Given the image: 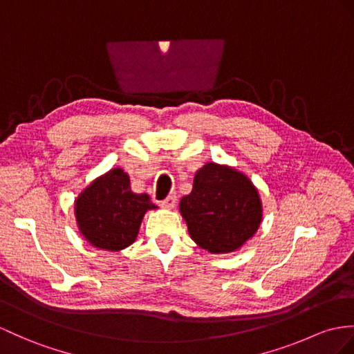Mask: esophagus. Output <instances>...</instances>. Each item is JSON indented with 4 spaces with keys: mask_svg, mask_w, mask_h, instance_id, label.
I'll return each instance as SVG.
<instances>
[{
    "mask_svg": "<svg viewBox=\"0 0 354 354\" xmlns=\"http://www.w3.org/2000/svg\"><path fill=\"white\" fill-rule=\"evenodd\" d=\"M176 203H177V198H176V195H169V196H167V198H165V200L160 201V205L163 207V209H168V210H171V209H174Z\"/></svg>",
    "mask_w": 354,
    "mask_h": 354,
    "instance_id": "obj_1",
    "label": "esophagus"
}]
</instances>
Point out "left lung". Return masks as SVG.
Returning a JSON list of instances; mask_svg holds the SVG:
<instances>
[{
  "label": "left lung",
  "mask_w": 354,
  "mask_h": 354,
  "mask_svg": "<svg viewBox=\"0 0 354 354\" xmlns=\"http://www.w3.org/2000/svg\"><path fill=\"white\" fill-rule=\"evenodd\" d=\"M180 213L194 242L210 254H230L254 237L263 219L258 189L246 174L207 162L196 171Z\"/></svg>",
  "instance_id": "8db88e82"
}]
</instances>
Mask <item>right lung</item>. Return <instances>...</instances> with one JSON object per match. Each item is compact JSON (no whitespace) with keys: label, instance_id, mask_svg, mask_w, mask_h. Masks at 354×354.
<instances>
[{"label":"right lung","instance_id":"add662e5","mask_svg":"<svg viewBox=\"0 0 354 354\" xmlns=\"http://www.w3.org/2000/svg\"><path fill=\"white\" fill-rule=\"evenodd\" d=\"M147 194H135L122 168L109 169L75 200V218L87 242L102 251L118 252L131 246L145 212L156 210Z\"/></svg>","mask_w":354,"mask_h":354}]
</instances>
